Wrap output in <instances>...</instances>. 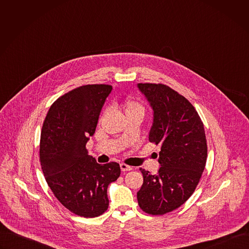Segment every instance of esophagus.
Returning <instances> with one entry per match:
<instances>
[{
  "label": "esophagus",
  "instance_id": "34e87169",
  "mask_svg": "<svg viewBox=\"0 0 249 249\" xmlns=\"http://www.w3.org/2000/svg\"><path fill=\"white\" fill-rule=\"evenodd\" d=\"M120 168H121L122 171H129V170H132V169H133L132 166H129V165H127V164H125V163H121V164H120Z\"/></svg>",
  "mask_w": 249,
  "mask_h": 249
}]
</instances>
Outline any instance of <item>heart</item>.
<instances>
[{
    "instance_id": "b5f03b06",
    "label": "heart",
    "mask_w": 249,
    "mask_h": 249,
    "mask_svg": "<svg viewBox=\"0 0 249 249\" xmlns=\"http://www.w3.org/2000/svg\"><path fill=\"white\" fill-rule=\"evenodd\" d=\"M122 106H123V109L125 111V114H129V113L137 112V111L144 112L143 106H142L139 102L132 100V99H128V100L124 101Z\"/></svg>"
}]
</instances>
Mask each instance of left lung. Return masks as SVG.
Instances as JSON below:
<instances>
[{
    "mask_svg": "<svg viewBox=\"0 0 249 249\" xmlns=\"http://www.w3.org/2000/svg\"><path fill=\"white\" fill-rule=\"evenodd\" d=\"M137 88L153 109L149 140L160 145V167L156 174L141 168L144 182L137 199L148 214L163 215L184 204L199 183L207 160L204 125L194 106L169 87Z\"/></svg>",
    "mask_w": 249,
    "mask_h": 249,
    "instance_id": "8db88e82",
    "label": "left lung"
}]
</instances>
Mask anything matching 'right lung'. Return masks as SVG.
Wrapping results in <instances>:
<instances>
[{
    "label": "right lung",
    "mask_w": 249,
    "mask_h": 249,
    "mask_svg": "<svg viewBox=\"0 0 249 249\" xmlns=\"http://www.w3.org/2000/svg\"><path fill=\"white\" fill-rule=\"evenodd\" d=\"M111 90L108 85L71 90L51 105L42 126L39 155L46 182L63 206L85 218L107 210L108 185L121 172L117 162L99 164L86 149Z\"/></svg>",
    "instance_id": "obj_1"
}]
</instances>
